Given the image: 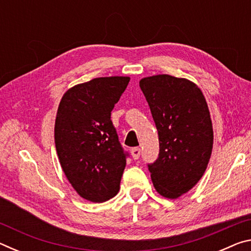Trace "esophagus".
<instances>
[{"mask_svg":"<svg viewBox=\"0 0 251 251\" xmlns=\"http://www.w3.org/2000/svg\"><path fill=\"white\" fill-rule=\"evenodd\" d=\"M130 154H131V156H133V158H134L135 160H136V159H138V158H139V156H141V150H139L138 147H134V148H131Z\"/></svg>","mask_w":251,"mask_h":251,"instance_id":"obj_1","label":"esophagus"}]
</instances>
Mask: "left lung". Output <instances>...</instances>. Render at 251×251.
I'll list each match as a JSON object with an SVG mask.
<instances>
[{"instance_id": "1", "label": "left lung", "mask_w": 251, "mask_h": 251, "mask_svg": "<svg viewBox=\"0 0 251 251\" xmlns=\"http://www.w3.org/2000/svg\"><path fill=\"white\" fill-rule=\"evenodd\" d=\"M158 130L159 154L148 164L155 189L176 199L189 192L210 159L214 131L201 88L186 78L163 74L141 79Z\"/></svg>"}]
</instances>
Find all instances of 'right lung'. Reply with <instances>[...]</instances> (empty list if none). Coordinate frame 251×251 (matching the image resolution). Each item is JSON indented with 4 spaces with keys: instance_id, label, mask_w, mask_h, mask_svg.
I'll use <instances>...</instances> for the list:
<instances>
[{
    "instance_id": "add662e5",
    "label": "right lung",
    "mask_w": 251,
    "mask_h": 251,
    "mask_svg": "<svg viewBox=\"0 0 251 251\" xmlns=\"http://www.w3.org/2000/svg\"><path fill=\"white\" fill-rule=\"evenodd\" d=\"M129 77H99L63 95L55 121L57 156L80 197L104 202L116 196L128 154L122 147L110 112Z\"/></svg>"
}]
</instances>
